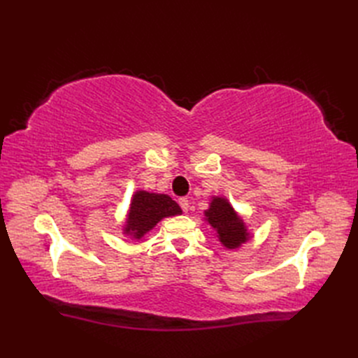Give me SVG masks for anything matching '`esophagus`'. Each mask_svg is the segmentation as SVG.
Masks as SVG:
<instances>
[{
    "instance_id": "34e87169",
    "label": "esophagus",
    "mask_w": 358,
    "mask_h": 358,
    "mask_svg": "<svg viewBox=\"0 0 358 358\" xmlns=\"http://www.w3.org/2000/svg\"><path fill=\"white\" fill-rule=\"evenodd\" d=\"M179 204H180V208H182L183 212H188V209H189V201H188L187 199H179Z\"/></svg>"
}]
</instances>
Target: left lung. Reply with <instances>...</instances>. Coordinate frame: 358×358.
<instances>
[{
  "mask_svg": "<svg viewBox=\"0 0 358 358\" xmlns=\"http://www.w3.org/2000/svg\"><path fill=\"white\" fill-rule=\"evenodd\" d=\"M204 220L216 231V237L227 249H239L251 239V233L248 231L241 215L225 197H212L209 209L204 210Z\"/></svg>",
  "mask_w": 358,
  "mask_h": 358,
  "instance_id": "1",
  "label": "left lung"
}]
</instances>
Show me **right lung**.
Here are the masks:
<instances>
[{"label": "right lung", "mask_w": 358, "mask_h": 358, "mask_svg": "<svg viewBox=\"0 0 358 358\" xmlns=\"http://www.w3.org/2000/svg\"><path fill=\"white\" fill-rule=\"evenodd\" d=\"M179 204L167 194L136 191L127 213L122 233L134 241H140L154 227L169 216L180 215Z\"/></svg>", "instance_id": "1"}]
</instances>
